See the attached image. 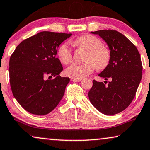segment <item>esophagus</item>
Listing matches in <instances>:
<instances>
[{
    "label": "esophagus",
    "mask_w": 150,
    "mask_h": 150,
    "mask_svg": "<svg viewBox=\"0 0 150 150\" xmlns=\"http://www.w3.org/2000/svg\"><path fill=\"white\" fill-rule=\"evenodd\" d=\"M71 81L77 82V81H81V79H75V78H71Z\"/></svg>",
    "instance_id": "obj_1"
}]
</instances>
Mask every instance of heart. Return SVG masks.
Listing matches in <instances>:
<instances>
[{"mask_svg":"<svg viewBox=\"0 0 150 150\" xmlns=\"http://www.w3.org/2000/svg\"><path fill=\"white\" fill-rule=\"evenodd\" d=\"M73 45L79 49L86 51L84 58L86 62L83 64H73L68 67L65 73L69 77L81 79L93 72L94 67L98 70L104 69L110 60V51L101 44L100 39L90 35H84L73 41ZM60 62L68 64L72 61L73 54L68 43H64L58 51Z\"/></svg>","mask_w":150,"mask_h":150,"instance_id":"heart-1","label":"heart"}]
</instances>
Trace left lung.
I'll return each instance as SVG.
<instances>
[{
    "instance_id": "1",
    "label": "left lung",
    "mask_w": 150,
    "mask_h": 150,
    "mask_svg": "<svg viewBox=\"0 0 150 150\" xmlns=\"http://www.w3.org/2000/svg\"><path fill=\"white\" fill-rule=\"evenodd\" d=\"M105 41L110 50V60L98 76L110 79L105 86L93 80L88 92L90 103L105 115H115L127 108L134 98L142 77V63L135 45L116 30L91 32Z\"/></svg>"
}]
</instances>
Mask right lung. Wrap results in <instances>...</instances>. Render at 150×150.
<instances>
[{"instance_id": "add662e5", "label": "right lung", "mask_w": 150, "mask_h": 150, "mask_svg": "<svg viewBox=\"0 0 150 150\" xmlns=\"http://www.w3.org/2000/svg\"><path fill=\"white\" fill-rule=\"evenodd\" d=\"M72 34L43 31L19 44L9 60L13 94L29 113L44 115L53 111L64 96L69 77L56 58L58 48ZM47 76L52 80H45Z\"/></svg>"}]
</instances>
